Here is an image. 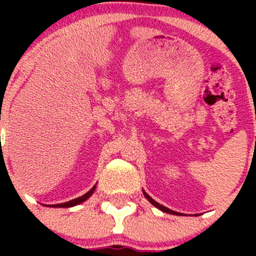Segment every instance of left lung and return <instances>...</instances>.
I'll return each instance as SVG.
<instances>
[{
    "label": "left lung",
    "instance_id": "8db88e82",
    "mask_svg": "<svg viewBox=\"0 0 256 256\" xmlns=\"http://www.w3.org/2000/svg\"><path fill=\"white\" fill-rule=\"evenodd\" d=\"M142 193H144V197H146V200H148V202H150V203H151V204H154V207H156V208H158V209H160V210L164 212V213L174 214V216H182V214H180V213H178V212H174V210H172V209H170V208L164 207V206H161V204H160V203H157V202H156V200H152V198H151V197H150V196H148V194H147V193H146V192H144V190H142Z\"/></svg>",
    "mask_w": 256,
    "mask_h": 256
}]
</instances>
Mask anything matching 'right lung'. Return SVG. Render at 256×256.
<instances>
[{
  "label": "right lung",
  "instance_id": "obj_1",
  "mask_svg": "<svg viewBox=\"0 0 256 256\" xmlns=\"http://www.w3.org/2000/svg\"><path fill=\"white\" fill-rule=\"evenodd\" d=\"M95 187H96V184H95L94 187H92V190H89V192H86V193H85V194H82V197H78V198H76V200H69V202H66V203H59V204H50V206H49V207H53V208H69V207H74V206H78V204H80V203L85 202V200H86L88 198H89L90 196L92 194V193H94Z\"/></svg>",
  "mask_w": 256,
  "mask_h": 256
}]
</instances>
